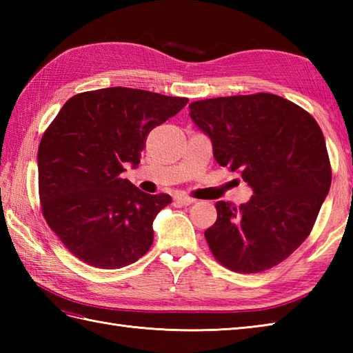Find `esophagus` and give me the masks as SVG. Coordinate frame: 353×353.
Listing matches in <instances>:
<instances>
[{"label":"esophagus","mask_w":353,"mask_h":353,"mask_svg":"<svg viewBox=\"0 0 353 353\" xmlns=\"http://www.w3.org/2000/svg\"><path fill=\"white\" fill-rule=\"evenodd\" d=\"M174 201H176V203H179V205H182V206H188V205L194 203V199L185 196V194H176Z\"/></svg>","instance_id":"obj_1"}]
</instances>
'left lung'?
<instances>
[{
	"label": "left lung",
	"instance_id": "left-lung-1",
	"mask_svg": "<svg viewBox=\"0 0 353 353\" xmlns=\"http://www.w3.org/2000/svg\"><path fill=\"white\" fill-rule=\"evenodd\" d=\"M221 167L253 190L238 208L216 201L205 232L214 258L236 273L281 264L311 234L331 188V162L317 121L273 94L219 97L190 104Z\"/></svg>",
	"mask_w": 353,
	"mask_h": 353
}]
</instances>
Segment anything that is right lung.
Masks as SVG:
<instances>
[{"label":"right lung","mask_w":353,"mask_h":353,"mask_svg":"<svg viewBox=\"0 0 353 353\" xmlns=\"http://www.w3.org/2000/svg\"><path fill=\"white\" fill-rule=\"evenodd\" d=\"M186 103L117 86L63 104L41 139L37 172L43 219L74 256L115 270L148 252L153 220L171 197L142 192L121 172L137 167L147 134Z\"/></svg>","instance_id":"add662e5"}]
</instances>
